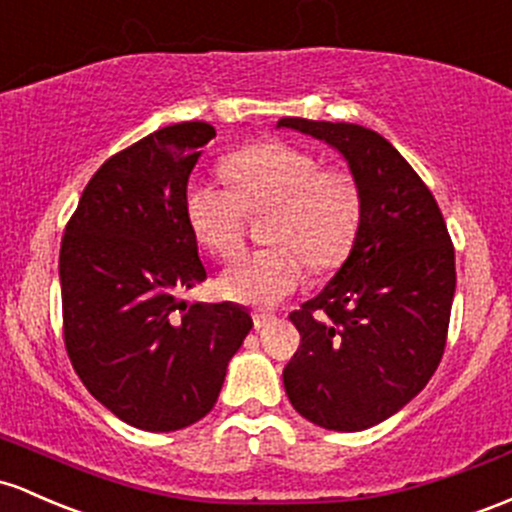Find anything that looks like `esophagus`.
<instances>
[{
  "label": "esophagus",
  "mask_w": 512,
  "mask_h": 512,
  "mask_svg": "<svg viewBox=\"0 0 512 512\" xmlns=\"http://www.w3.org/2000/svg\"><path fill=\"white\" fill-rule=\"evenodd\" d=\"M252 323H255L257 330H262V328H267V325L274 323V316H272V313L255 311V313H252Z\"/></svg>",
  "instance_id": "obj_1"
}]
</instances>
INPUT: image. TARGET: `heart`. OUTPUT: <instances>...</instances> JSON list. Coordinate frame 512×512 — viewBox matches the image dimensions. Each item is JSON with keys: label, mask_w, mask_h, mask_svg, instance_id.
Returning a JSON list of instances; mask_svg holds the SVG:
<instances>
[{"label": "heart", "mask_w": 512, "mask_h": 512, "mask_svg": "<svg viewBox=\"0 0 512 512\" xmlns=\"http://www.w3.org/2000/svg\"><path fill=\"white\" fill-rule=\"evenodd\" d=\"M230 189L189 182L184 211L196 240L221 260L243 250L247 216H262L265 250L250 252L223 272L218 289L230 301L272 308L316 272L340 267L362 226V187L350 170L320 167L308 150L282 140L250 145L223 165Z\"/></svg>", "instance_id": "b5f03b06"}]
</instances>
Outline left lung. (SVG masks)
I'll use <instances>...</instances> for the list:
<instances>
[{"label":"left lung","mask_w":512,"mask_h":512,"mask_svg":"<svg viewBox=\"0 0 512 512\" xmlns=\"http://www.w3.org/2000/svg\"><path fill=\"white\" fill-rule=\"evenodd\" d=\"M338 148L362 187L355 247L299 311L284 389L303 418L367 430L423 391L445 355L454 245L435 196L386 138L357 123L282 119Z\"/></svg>","instance_id":"obj_1"}]
</instances>
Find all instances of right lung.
Segmentation results:
<instances>
[{"label":"right lung","instance_id":"right-lung-1","mask_svg":"<svg viewBox=\"0 0 512 512\" xmlns=\"http://www.w3.org/2000/svg\"><path fill=\"white\" fill-rule=\"evenodd\" d=\"M213 136L184 121L111 155L60 243L67 357L101 406L148 432L204 418L252 328L235 303L177 299L206 279L184 194Z\"/></svg>","mask_w":512,"mask_h":512}]
</instances>
